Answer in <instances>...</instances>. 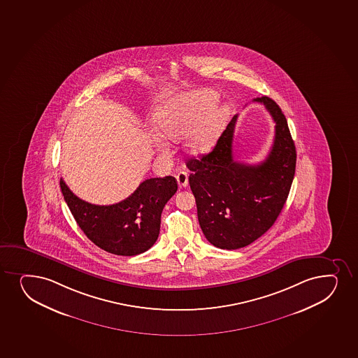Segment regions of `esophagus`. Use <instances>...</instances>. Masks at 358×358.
Instances as JSON below:
<instances>
[{
	"instance_id": "esophagus-1",
	"label": "esophagus",
	"mask_w": 358,
	"mask_h": 358,
	"mask_svg": "<svg viewBox=\"0 0 358 358\" xmlns=\"http://www.w3.org/2000/svg\"><path fill=\"white\" fill-rule=\"evenodd\" d=\"M177 181L178 185H179V189H184L187 186V182H189V178H187V173L184 172V171H180V172L177 174Z\"/></svg>"
}]
</instances>
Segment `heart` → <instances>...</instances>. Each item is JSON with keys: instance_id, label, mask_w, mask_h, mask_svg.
I'll list each match as a JSON object with an SVG mask.
<instances>
[{"instance_id": "b5f03b06", "label": "heart", "mask_w": 358, "mask_h": 358, "mask_svg": "<svg viewBox=\"0 0 358 358\" xmlns=\"http://www.w3.org/2000/svg\"><path fill=\"white\" fill-rule=\"evenodd\" d=\"M216 99L214 92L197 91L164 103L155 112L154 123L157 134L178 142L194 128L186 142L187 152L192 155L209 152L228 115L226 106H213ZM157 149L166 152L164 144H157Z\"/></svg>"}]
</instances>
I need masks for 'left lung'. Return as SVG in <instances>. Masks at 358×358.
<instances>
[{
  "mask_svg": "<svg viewBox=\"0 0 358 358\" xmlns=\"http://www.w3.org/2000/svg\"><path fill=\"white\" fill-rule=\"evenodd\" d=\"M253 101L263 103L275 123V140L263 162L240 164L233 159L238 115L227 125L213 152L186 162L199 226L208 241L222 250L248 246L271 228L295 176V144L285 115L268 96Z\"/></svg>",
  "mask_w": 358,
  "mask_h": 358,
  "instance_id": "1",
  "label": "left lung"
}]
</instances>
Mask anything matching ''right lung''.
<instances>
[{"label":"right lung","instance_id":"add662e5","mask_svg":"<svg viewBox=\"0 0 358 358\" xmlns=\"http://www.w3.org/2000/svg\"><path fill=\"white\" fill-rule=\"evenodd\" d=\"M63 197L87 238L112 255H141L155 243L161 213L177 192L176 178H150L127 199L112 206H95L75 196L63 179Z\"/></svg>","mask_w":358,"mask_h":358}]
</instances>
